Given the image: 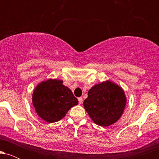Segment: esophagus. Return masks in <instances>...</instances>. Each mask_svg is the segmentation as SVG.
I'll return each instance as SVG.
<instances>
[{
  "label": "esophagus",
  "instance_id": "1",
  "mask_svg": "<svg viewBox=\"0 0 159 159\" xmlns=\"http://www.w3.org/2000/svg\"><path fill=\"white\" fill-rule=\"evenodd\" d=\"M78 103H79V105H81V104L82 103V102H83V98H82L81 97H79L78 98Z\"/></svg>",
  "mask_w": 159,
  "mask_h": 159
}]
</instances>
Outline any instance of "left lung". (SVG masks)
Instances as JSON below:
<instances>
[{"label": "left lung", "mask_w": 159, "mask_h": 159, "mask_svg": "<svg viewBox=\"0 0 159 159\" xmlns=\"http://www.w3.org/2000/svg\"><path fill=\"white\" fill-rule=\"evenodd\" d=\"M124 91L111 81L93 86L88 91L84 107L95 123L108 126L117 121L125 106Z\"/></svg>", "instance_id": "obj_1"}]
</instances>
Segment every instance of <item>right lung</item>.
<instances>
[{"mask_svg": "<svg viewBox=\"0 0 159 159\" xmlns=\"http://www.w3.org/2000/svg\"><path fill=\"white\" fill-rule=\"evenodd\" d=\"M33 105L40 117L48 123H54L64 117L78 99L61 80L42 82L33 93Z\"/></svg>", "mask_w": 159, "mask_h": 159, "instance_id": "1", "label": "right lung"}]
</instances>
